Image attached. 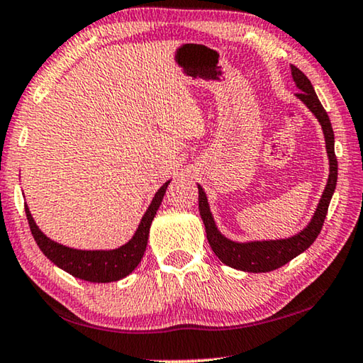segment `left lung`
Segmentation results:
<instances>
[{"mask_svg":"<svg viewBox=\"0 0 363 363\" xmlns=\"http://www.w3.org/2000/svg\"><path fill=\"white\" fill-rule=\"evenodd\" d=\"M292 79L301 90L296 96L306 105L313 116L318 119V123L323 129L325 134V143H326V153L328 160H330V176H328V182L323 194H321L320 203L316 206L312 220L302 229L301 233L292 235L287 239H276V240H252V242H235L218 231L215 220L210 211L208 200H206V194L203 192L202 186H199V211L202 216L206 239L211 250L220 260L228 264V267L240 269V272L247 273H267L273 272L276 268H281L292 258L301 255L303 250H307L310 245L315 242L318 234L323 228L328 206H330L331 197L335 194L336 182H337V160L335 155V132L331 128V121L328 118V113L316 96L313 85L307 79L301 69L296 66H291Z\"/></svg>","mask_w":363,"mask_h":363,"instance_id":"left-lung-1","label":"left lung"}]
</instances>
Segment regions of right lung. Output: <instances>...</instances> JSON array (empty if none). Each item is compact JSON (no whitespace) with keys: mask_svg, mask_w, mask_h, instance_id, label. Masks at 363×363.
<instances>
[{"mask_svg":"<svg viewBox=\"0 0 363 363\" xmlns=\"http://www.w3.org/2000/svg\"><path fill=\"white\" fill-rule=\"evenodd\" d=\"M168 182L158 189L155 194L150 206H148L145 215L142 216L139 228H137L135 234L128 244L118 247L113 250H79L71 249L62 244H57L55 240L47 238L40 228L37 226L35 220H33L28 206L26 205V215L28 220V226L33 239H35L40 250L43 252L47 258H50L56 267L65 269L74 278L90 281V283H113V281H119L130 274L140 263L143 254H145L147 242H148V233H150V226L155 215L161 205V200L164 197L166 189H168Z\"/></svg>","mask_w":363,"mask_h":363,"instance_id":"obj_1","label":"right lung"}]
</instances>
